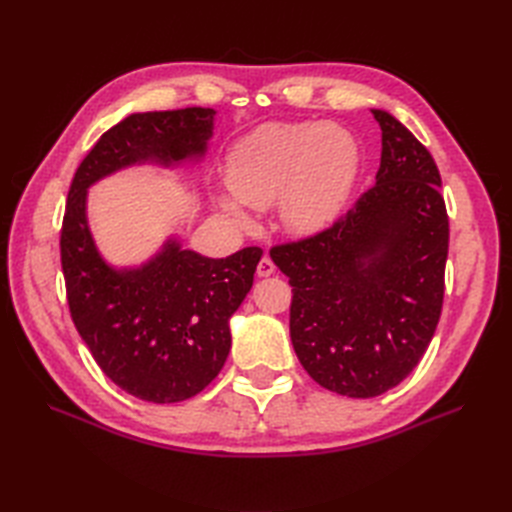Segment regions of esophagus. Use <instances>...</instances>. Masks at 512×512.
<instances>
[{"label":"esophagus","instance_id":"1","mask_svg":"<svg viewBox=\"0 0 512 512\" xmlns=\"http://www.w3.org/2000/svg\"><path fill=\"white\" fill-rule=\"evenodd\" d=\"M275 273V265H273V260L271 258H262L260 262H258V267H256V275L258 277H269V275H273Z\"/></svg>","mask_w":512,"mask_h":512}]
</instances>
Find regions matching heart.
I'll use <instances>...</instances> for the list:
<instances>
[{"instance_id":"obj_1","label":"heart","mask_w":512,"mask_h":512,"mask_svg":"<svg viewBox=\"0 0 512 512\" xmlns=\"http://www.w3.org/2000/svg\"><path fill=\"white\" fill-rule=\"evenodd\" d=\"M361 162L359 138L337 123H265L230 149L226 181L232 194L218 196V207L245 226V205L267 209L277 203L288 232L316 235L346 209Z\"/></svg>"}]
</instances>
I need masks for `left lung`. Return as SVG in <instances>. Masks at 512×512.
I'll return each instance as SVG.
<instances>
[{
  "mask_svg": "<svg viewBox=\"0 0 512 512\" xmlns=\"http://www.w3.org/2000/svg\"><path fill=\"white\" fill-rule=\"evenodd\" d=\"M376 185L329 230L273 247L290 277V339L320 386L376 397L404 380L436 333L448 256L442 179L431 153L382 108Z\"/></svg>",
  "mask_w": 512,
  "mask_h": 512,
  "instance_id": "obj_1",
  "label": "left lung"
}]
</instances>
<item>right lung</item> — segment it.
<instances>
[{
	"instance_id": "add662e5",
	"label": "right lung",
	"mask_w": 512,
	"mask_h": 512,
	"mask_svg": "<svg viewBox=\"0 0 512 512\" xmlns=\"http://www.w3.org/2000/svg\"><path fill=\"white\" fill-rule=\"evenodd\" d=\"M213 126V108L132 113L100 136L68 192L61 269L74 327L119 389L153 404L190 399L220 374L230 318L252 290L262 250L207 258L168 235L143 262L113 265L89 226V188L134 166L198 168Z\"/></svg>"
}]
</instances>
